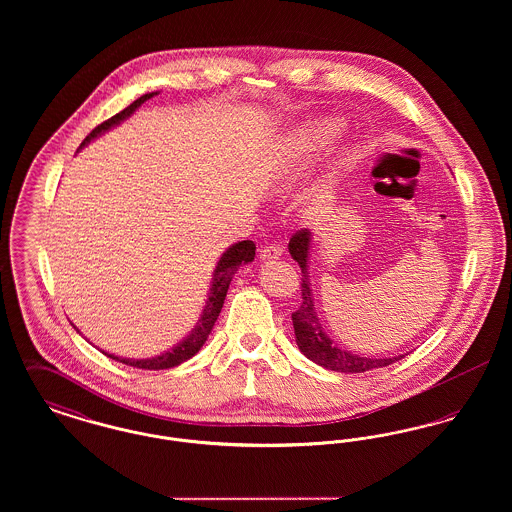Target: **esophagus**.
<instances>
[{
    "mask_svg": "<svg viewBox=\"0 0 512 512\" xmlns=\"http://www.w3.org/2000/svg\"><path fill=\"white\" fill-rule=\"evenodd\" d=\"M282 253H284V247H282V245L270 244L261 249L259 257H261V261H272V259L282 257Z\"/></svg>",
    "mask_w": 512,
    "mask_h": 512,
    "instance_id": "34e87169",
    "label": "esophagus"
}]
</instances>
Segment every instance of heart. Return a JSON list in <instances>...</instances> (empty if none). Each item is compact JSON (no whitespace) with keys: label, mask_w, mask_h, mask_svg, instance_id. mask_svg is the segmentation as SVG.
<instances>
[{"label":"heart","mask_w":512,"mask_h":512,"mask_svg":"<svg viewBox=\"0 0 512 512\" xmlns=\"http://www.w3.org/2000/svg\"><path fill=\"white\" fill-rule=\"evenodd\" d=\"M317 140L311 138V136H305V138H299L295 144H293L292 151V169L293 172L303 169L317 153Z\"/></svg>","instance_id":"heart-1"}]
</instances>
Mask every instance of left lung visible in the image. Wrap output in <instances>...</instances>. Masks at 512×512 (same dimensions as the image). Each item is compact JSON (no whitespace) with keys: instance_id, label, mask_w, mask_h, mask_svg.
<instances>
[{"instance_id":"8db88e82","label":"left lung","mask_w":512,"mask_h":512,"mask_svg":"<svg viewBox=\"0 0 512 512\" xmlns=\"http://www.w3.org/2000/svg\"><path fill=\"white\" fill-rule=\"evenodd\" d=\"M311 245H313V236L309 230L297 232L288 244L293 261L301 268L303 301H301V307L292 315L295 343H297L299 351L318 366L336 370V372H345V374L382 368V366H388L403 359L405 355L384 357V359L361 357L357 353L341 349L340 345L326 334V328L322 326V320L318 318L313 290H311V278H309Z\"/></svg>"}]
</instances>
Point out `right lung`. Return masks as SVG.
Instances as JSON below:
<instances>
[{
    "mask_svg": "<svg viewBox=\"0 0 512 512\" xmlns=\"http://www.w3.org/2000/svg\"><path fill=\"white\" fill-rule=\"evenodd\" d=\"M159 92H149L144 94L142 98L136 99L134 103H130L126 109H122L121 113H117L115 117H111L109 121L101 122L99 126H96L86 138L84 142L78 147V151L82 147L88 146L92 140L99 138L101 134L109 132L111 128L119 126L122 121H126L130 115H134V111L146 103L147 99L157 96ZM255 257V244L251 240H244V242H238V244H232L222 255H220L219 263L213 270V278H211V288L207 293V299H205V305H203V311L197 318L192 332L184 338L182 341H178L174 347L167 349L165 353L161 355H155V357H147V359H128V357H119V355H113V353H107L103 351L107 357L115 359V361H121L124 365L134 366V368H146V370H163V368H172V366H178L188 359H192L195 353L203 347V343L209 338L215 322L220 315V309L224 305V297L226 292L230 288V282L236 274V270L251 263Z\"/></svg>",
    "mask_w": 512,
    "mask_h": 512,
    "instance_id": "obj_1",
    "label": "right lung"
}]
</instances>
